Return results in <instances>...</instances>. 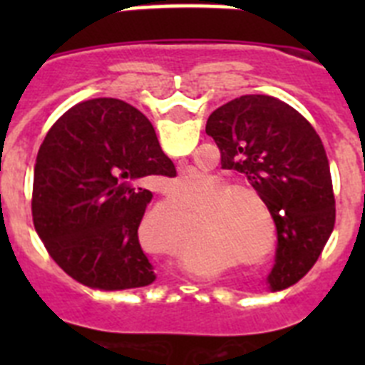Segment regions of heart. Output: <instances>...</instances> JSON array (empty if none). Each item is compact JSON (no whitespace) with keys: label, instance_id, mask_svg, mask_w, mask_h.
<instances>
[{"label":"heart","instance_id":"obj_1","mask_svg":"<svg viewBox=\"0 0 365 365\" xmlns=\"http://www.w3.org/2000/svg\"><path fill=\"white\" fill-rule=\"evenodd\" d=\"M205 175L195 170L180 173L170 182V195L179 205H192L205 193ZM212 190L199 206V230L202 241L217 243L228 250L230 256L240 257L243 263H254V254L267 248L272 250L276 245V225L270 215L269 202L265 195L247 180H230L225 177H212ZM263 210L267 222L262 217ZM180 227H185L188 219L186 212L177 214ZM164 248H172L166 243Z\"/></svg>","mask_w":365,"mask_h":365}]
</instances>
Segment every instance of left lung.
<instances>
[{"label": "left lung", "instance_id": "1", "mask_svg": "<svg viewBox=\"0 0 365 365\" xmlns=\"http://www.w3.org/2000/svg\"><path fill=\"white\" fill-rule=\"evenodd\" d=\"M221 168L245 173L269 202L278 245L270 291L294 285L314 265L333 232V180L324 144L294 108L269 95H243L206 122Z\"/></svg>", "mask_w": 365, "mask_h": 365}]
</instances>
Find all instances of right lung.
Returning a JSON list of instances; mask_svg holds the SVG:
<instances>
[{"label": "right lung", "instance_id": "add662e5", "mask_svg": "<svg viewBox=\"0 0 365 365\" xmlns=\"http://www.w3.org/2000/svg\"><path fill=\"white\" fill-rule=\"evenodd\" d=\"M153 175H175L153 125L133 106L93 98L73 106L45 135L34 166L32 219L49 256L93 289L155 282L138 243Z\"/></svg>", "mask_w": 365, "mask_h": 365}]
</instances>
